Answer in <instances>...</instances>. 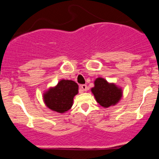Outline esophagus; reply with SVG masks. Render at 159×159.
Segmentation results:
<instances>
[{
    "mask_svg": "<svg viewBox=\"0 0 159 159\" xmlns=\"http://www.w3.org/2000/svg\"><path fill=\"white\" fill-rule=\"evenodd\" d=\"M81 88L82 91H87V86L86 84H82L81 85Z\"/></svg>",
    "mask_w": 159,
    "mask_h": 159,
    "instance_id": "34e87169",
    "label": "esophagus"
}]
</instances>
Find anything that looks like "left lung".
<instances>
[{
    "label": "left lung",
    "instance_id": "1",
    "mask_svg": "<svg viewBox=\"0 0 159 159\" xmlns=\"http://www.w3.org/2000/svg\"><path fill=\"white\" fill-rule=\"evenodd\" d=\"M96 102L103 107L114 106L123 96V90L114 83H109L105 78H97L91 88Z\"/></svg>",
    "mask_w": 159,
    "mask_h": 159
}]
</instances>
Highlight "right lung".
I'll return each instance as SVG.
<instances>
[{
    "instance_id": "obj_1",
    "label": "right lung",
    "mask_w": 159,
    "mask_h": 159,
    "mask_svg": "<svg viewBox=\"0 0 159 159\" xmlns=\"http://www.w3.org/2000/svg\"><path fill=\"white\" fill-rule=\"evenodd\" d=\"M78 93V85L72 80L62 79L54 87L43 93V101L53 111L63 114L73 105L75 96Z\"/></svg>"
}]
</instances>
